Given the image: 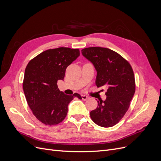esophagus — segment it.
I'll use <instances>...</instances> for the list:
<instances>
[{
    "label": "esophagus",
    "instance_id": "1",
    "mask_svg": "<svg viewBox=\"0 0 161 161\" xmlns=\"http://www.w3.org/2000/svg\"><path fill=\"white\" fill-rule=\"evenodd\" d=\"M81 97H82V99L84 100V101H85V100H86V99H88L89 98V97L86 96V95H81Z\"/></svg>",
    "mask_w": 161,
    "mask_h": 161
}]
</instances>
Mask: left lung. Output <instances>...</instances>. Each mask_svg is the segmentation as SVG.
<instances>
[{"instance_id":"8db88e82","label":"left lung","mask_w":161,"mask_h":161,"mask_svg":"<svg viewBox=\"0 0 161 161\" xmlns=\"http://www.w3.org/2000/svg\"><path fill=\"white\" fill-rule=\"evenodd\" d=\"M81 52L97 71V86L108 88L106 99L97 100L98 106L90 112L91 118L101 127H112L123 118L134 95L133 70L127 60L109 48L91 47Z\"/></svg>"}]
</instances>
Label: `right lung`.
I'll use <instances>...</instances> for the list:
<instances>
[{"instance_id": "add662e5", "label": "right lung", "mask_w": 161, "mask_h": 161, "mask_svg": "<svg viewBox=\"0 0 161 161\" xmlns=\"http://www.w3.org/2000/svg\"><path fill=\"white\" fill-rule=\"evenodd\" d=\"M80 56L79 49L58 47L42 52L30 61L24 75L23 88L29 107L36 118L46 125L64 120L70 102L81 96L65 95L57 82L64 80L66 68Z\"/></svg>"}]
</instances>
